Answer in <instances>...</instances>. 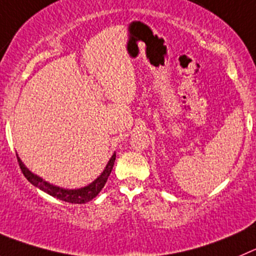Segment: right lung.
<instances>
[{
	"instance_id": "obj_1",
	"label": "right lung",
	"mask_w": 256,
	"mask_h": 256,
	"mask_svg": "<svg viewBox=\"0 0 256 256\" xmlns=\"http://www.w3.org/2000/svg\"><path fill=\"white\" fill-rule=\"evenodd\" d=\"M17 160H18V164H20V168L21 171H22L24 176H25L26 178H28V181L30 182V184H32L34 186L42 190L44 192L48 194L50 196L56 197V198L62 200V201H65V202L85 204L88 202V201H90V200H93L104 187L109 174H110L112 170H113L114 162H116V154L112 156L110 160H109L108 164H106L103 174H102L96 181L92 182L90 184H88L86 187H82V188H78V190H65V188H60V187L58 186H52V184H48V182L44 181L42 178L38 177L36 174H31V172L24 166V163L21 162V160L18 157H17Z\"/></svg>"
}]
</instances>
